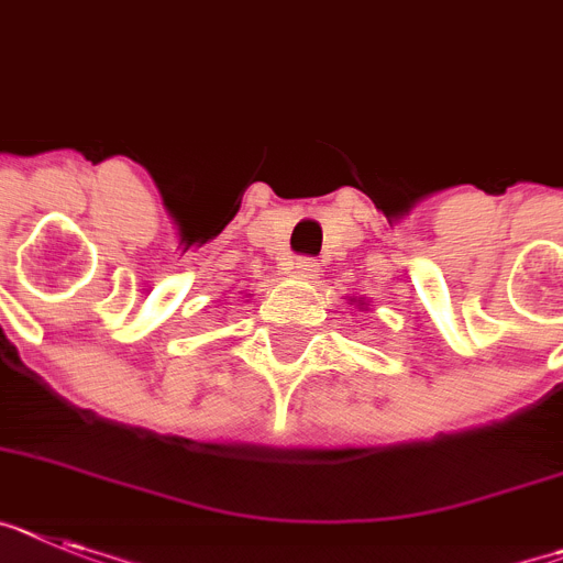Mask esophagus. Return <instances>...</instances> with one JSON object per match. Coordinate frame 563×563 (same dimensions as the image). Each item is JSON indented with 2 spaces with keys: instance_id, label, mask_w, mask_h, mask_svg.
Listing matches in <instances>:
<instances>
[{
  "instance_id": "34e87169",
  "label": "esophagus",
  "mask_w": 563,
  "mask_h": 563,
  "mask_svg": "<svg viewBox=\"0 0 563 563\" xmlns=\"http://www.w3.org/2000/svg\"><path fill=\"white\" fill-rule=\"evenodd\" d=\"M291 268H295L297 275H302V277H317V272H320V263H317L314 257H297V261L291 263Z\"/></svg>"
}]
</instances>
